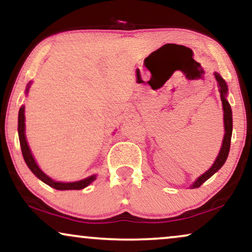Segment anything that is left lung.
<instances>
[{"mask_svg": "<svg viewBox=\"0 0 252 252\" xmlns=\"http://www.w3.org/2000/svg\"><path fill=\"white\" fill-rule=\"evenodd\" d=\"M215 78L217 82H218V87L220 92V97H221L222 102V111H223V128H225V134H223V139L221 147H220V151L217 156L215 163L212 164V166L209 168L208 171L199 175L196 180L190 185V189L198 188L199 186L212 177L213 174L217 173L220 168L222 167V165L225 164V161L228 157L229 148H230V139H232V132H233V115H232V108L227 99V95H228V87H227L226 81L223 80L221 75L215 72Z\"/></svg>", "mask_w": 252, "mask_h": 252, "instance_id": "8db88e82", "label": "left lung"}]
</instances>
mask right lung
<instances>
[{"label":"right lung","mask_w":252,"mask_h":252,"mask_svg":"<svg viewBox=\"0 0 252 252\" xmlns=\"http://www.w3.org/2000/svg\"><path fill=\"white\" fill-rule=\"evenodd\" d=\"M31 85H32V81H30L26 86L25 94L29 95ZM25 105H22L19 109L18 113V136H19V142H20V148H22L23 157L25 159V163L32 173L35 175L37 179H40L41 181L44 182V184L50 186L51 188L57 189V190H80V189H84L92 184L93 181L96 180V177L97 174H92L89 177L81 179V180L78 181H72V182H63V181H56L54 180L53 178H50L49 175H47L44 172L41 170L39 165H37L35 158H34L32 151L30 149L29 142H27L26 134H25Z\"/></svg>","instance_id":"add662e5"}]
</instances>
